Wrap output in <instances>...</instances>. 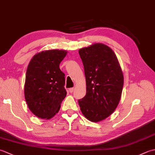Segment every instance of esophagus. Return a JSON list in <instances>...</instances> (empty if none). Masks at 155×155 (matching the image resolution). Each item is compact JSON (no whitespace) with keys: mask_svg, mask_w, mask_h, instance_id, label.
Returning <instances> with one entry per match:
<instances>
[{"mask_svg":"<svg viewBox=\"0 0 155 155\" xmlns=\"http://www.w3.org/2000/svg\"><path fill=\"white\" fill-rule=\"evenodd\" d=\"M74 87H72V88H69V92H70L71 93H72V92L74 91Z\"/></svg>","mask_w":155,"mask_h":155,"instance_id":"34e87169","label":"esophagus"}]
</instances>
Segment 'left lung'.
I'll return each instance as SVG.
<instances>
[{"instance_id":"left-lung-1","label":"left lung","mask_w":155,"mask_h":155,"mask_svg":"<svg viewBox=\"0 0 155 155\" xmlns=\"http://www.w3.org/2000/svg\"><path fill=\"white\" fill-rule=\"evenodd\" d=\"M78 53L84 66L87 93L78 102L84 116L97 123L109 117L119 103L123 71L114 51L103 43L81 48Z\"/></svg>"}]
</instances>
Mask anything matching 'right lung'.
Listing matches in <instances>:
<instances>
[{"label": "right lung", "mask_w": 155, "mask_h": 155, "mask_svg": "<svg viewBox=\"0 0 155 155\" xmlns=\"http://www.w3.org/2000/svg\"><path fill=\"white\" fill-rule=\"evenodd\" d=\"M67 54L64 50H48L36 54L29 62L25 84V97L35 116L50 119L60 110L67 96L64 74L59 64Z\"/></svg>", "instance_id": "obj_1"}]
</instances>
